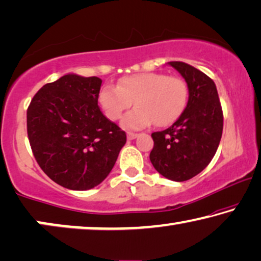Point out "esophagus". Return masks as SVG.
Segmentation results:
<instances>
[{
	"mask_svg": "<svg viewBox=\"0 0 261 261\" xmlns=\"http://www.w3.org/2000/svg\"><path fill=\"white\" fill-rule=\"evenodd\" d=\"M138 138V134L137 133H127V139L128 140H134Z\"/></svg>",
	"mask_w": 261,
	"mask_h": 261,
	"instance_id": "obj_1",
	"label": "esophagus"
}]
</instances>
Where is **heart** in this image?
<instances>
[{
	"mask_svg": "<svg viewBox=\"0 0 261 261\" xmlns=\"http://www.w3.org/2000/svg\"><path fill=\"white\" fill-rule=\"evenodd\" d=\"M190 90L181 77L162 73H139L120 79L118 87L106 85L97 102L109 120H119L133 102L134 111L122 120L127 129H141L154 122L156 127L172 124L187 107Z\"/></svg>",
	"mask_w": 261,
	"mask_h": 261,
	"instance_id": "b5f03b06",
	"label": "heart"
}]
</instances>
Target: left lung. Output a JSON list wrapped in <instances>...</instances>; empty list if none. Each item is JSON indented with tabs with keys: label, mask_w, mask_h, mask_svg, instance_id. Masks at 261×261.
<instances>
[{
	"label": "left lung",
	"mask_w": 261,
	"mask_h": 261,
	"mask_svg": "<svg viewBox=\"0 0 261 261\" xmlns=\"http://www.w3.org/2000/svg\"><path fill=\"white\" fill-rule=\"evenodd\" d=\"M190 90L187 107L171 127L152 134L149 159L162 176L186 181L203 171L217 152L224 115L215 84L205 73L185 62H168Z\"/></svg>",
	"instance_id": "left-lung-1"
}]
</instances>
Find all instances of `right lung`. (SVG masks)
<instances>
[{
	"instance_id": "obj_1",
	"label": "right lung",
	"mask_w": 261,
	"mask_h": 261,
	"mask_svg": "<svg viewBox=\"0 0 261 261\" xmlns=\"http://www.w3.org/2000/svg\"><path fill=\"white\" fill-rule=\"evenodd\" d=\"M102 80L67 74L44 85L27 111L33 154L60 186L86 191L102 182L126 143V133L102 114Z\"/></svg>"
}]
</instances>
